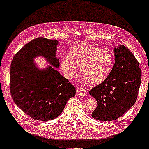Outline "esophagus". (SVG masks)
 I'll list each match as a JSON object with an SVG mask.
<instances>
[{"label": "esophagus", "mask_w": 149, "mask_h": 149, "mask_svg": "<svg viewBox=\"0 0 149 149\" xmlns=\"http://www.w3.org/2000/svg\"><path fill=\"white\" fill-rule=\"evenodd\" d=\"M77 93L79 95L83 96V97L86 96V93H87V92H86V91L85 90H84L83 88H79L77 90Z\"/></svg>", "instance_id": "1"}]
</instances>
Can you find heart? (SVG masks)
<instances>
[{
  "instance_id": "heart-1",
  "label": "heart",
  "mask_w": 149,
  "mask_h": 149,
  "mask_svg": "<svg viewBox=\"0 0 149 149\" xmlns=\"http://www.w3.org/2000/svg\"><path fill=\"white\" fill-rule=\"evenodd\" d=\"M113 64L112 54L90 43L74 46L70 54L61 61V69L66 78L70 79L78 73L80 68L82 80L97 85L108 77Z\"/></svg>"
}]
</instances>
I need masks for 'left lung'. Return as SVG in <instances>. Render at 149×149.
<instances>
[{
  "label": "left lung",
  "mask_w": 149,
  "mask_h": 149,
  "mask_svg": "<svg viewBox=\"0 0 149 149\" xmlns=\"http://www.w3.org/2000/svg\"><path fill=\"white\" fill-rule=\"evenodd\" d=\"M115 63L109 74L89 93L97 102L93 118L111 121L120 118L135 103L141 71L133 53L125 45L114 49Z\"/></svg>",
  "instance_id": "1"
}]
</instances>
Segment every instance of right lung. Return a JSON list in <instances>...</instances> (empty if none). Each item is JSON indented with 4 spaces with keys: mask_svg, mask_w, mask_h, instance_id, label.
Instances as JSON below:
<instances>
[{
    "mask_svg": "<svg viewBox=\"0 0 149 149\" xmlns=\"http://www.w3.org/2000/svg\"><path fill=\"white\" fill-rule=\"evenodd\" d=\"M56 40L40 37L25 45L14 56L10 70V95L17 107L36 120L50 121L62 113L75 87L56 69ZM43 56L51 65L40 70L33 62Z\"/></svg>",
    "mask_w": 149,
    "mask_h": 149,
    "instance_id": "obj_1",
    "label": "right lung"
}]
</instances>
